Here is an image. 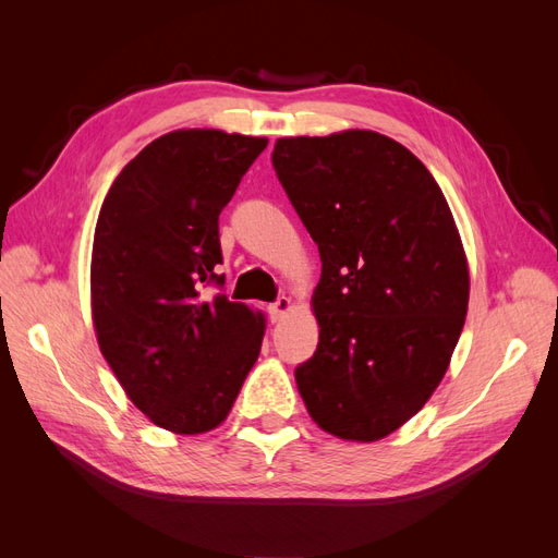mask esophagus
Listing matches in <instances>:
<instances>
[{"label": "esophagus", "mask_w": 558, "mask_h": 558, "mask_svg": "<svg viewBox=\"0 0 558 558\" xmlns=\"http://www.w3.org/2000/svg\"><path fill=\"white\" fill-rule=\"evenodd\" d=\"M289 310H291V298L279 295V298L272 302V305L267 307V314H269V318H272L275 324H277V320H281V318H283V314L289 312Z\"/></svg>", "instance_id": "1"}]
</instances>
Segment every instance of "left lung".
I'll use <instances>...</instances> for the list:
<instances>
[{"mask_svg":"<svg viewBox=\"0 0 558 558\" xmlns=\"http://www.w3.org/2000/svg\"><path fill=\"white\" fill-rule=\"evenodd\" d=\"M272 165L320 256L298 391L326 433L375 442L447 373L470 293L459 230L424 162L384 134L279 140Z\"/></svg>","mask_w":558,"mask_h":558,"instance_id":"obj_1","label":"left lung"}]
</instances>
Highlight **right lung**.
I'll list each match as a JSON object with an SVG mask.
<instances>
[{"label": "right lung", "instance_id": "right-lung-1", "mask_svg": "<svg viewBox=\"0 0 558 558\" xmlns=\"http://www.w3.org/2000/svg\"><path fill=\"white\" fill-rule=\"evenodd\" d=\"M267 146L221 130L150 142L109 189L93 242V320L130 400L179 435L216 428L232 410L265 320L226 293L218 216Z\"/></svg>", "mask_w": 558, "mask_h": 558}]
</instances>
